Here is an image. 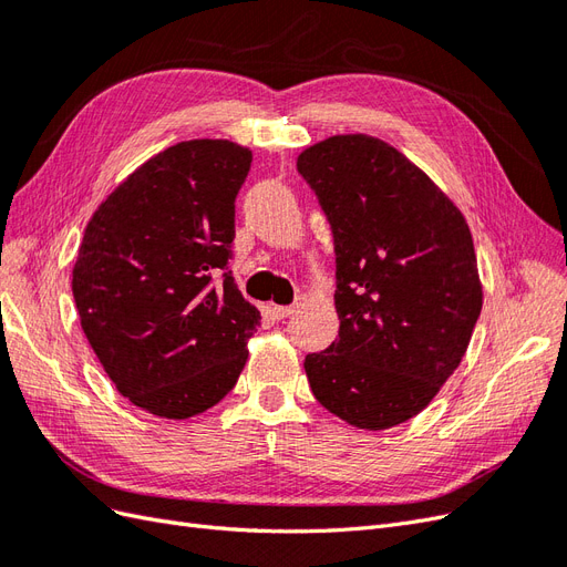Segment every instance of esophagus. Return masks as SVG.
I'll list each match as a JSON object with an SVG mask.
<instances>
[{
    "mask_svg": "<svg viewBox=\"0 0 567 567\" xmlns=\"http://www.w3.org/2000/svg\"><path fill=\"white\" fill-rule=\"evenodd\" d=\"M298 307H300V298H298L293 305H286V307L274 305V307H271V315L277 317V319H286V317H290V315H296Z\"/></svg>",
    "mask_w": 567,
    "mask_h": 567,
    "instance_id": "obj_1",
    "label": "esophagus"
}]
</instances>
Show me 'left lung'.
<instances>
[{"label":"left lung","instance_id":"1","mask_svg":"<svg viewBox=\"0 0 567 567\" xmlns=\"http://www.w3.org/2000/svg\"><path fill=\"white\" fill-rule=\"evenodd\" d=\"M336 248L338 340L305 357L315 398L385 431L414 419L466 354L483 310L471 229L404 153L369 134L298 156Z\"/></svg>","mask_w":567,"mask_h":567}]
</instances>
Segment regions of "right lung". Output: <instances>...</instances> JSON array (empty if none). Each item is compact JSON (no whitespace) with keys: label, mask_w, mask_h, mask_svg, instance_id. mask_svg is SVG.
Wrapping results in <instances>:
<instances>
[{"label":"right lung","mask_w":567,"mask_h":567,"mask_svg":"<svg viewBox=\"0 0 567 567\" xmlns=\"http://www.w3.org/2000/svg\"><path fill=\"white\" fill-rule=\"evenodd\" d=\"M252 153L227 140L165 148L99 205L73 267L82 331L117 392L188 419L236 385L260 312L231 271Z\"/></svg>","instance_id":"1"}]
</instances>
